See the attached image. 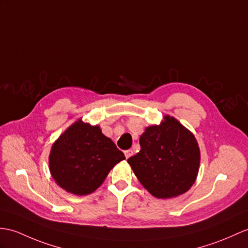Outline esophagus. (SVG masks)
I'll use <instances>...</instances> for the list:
<instances>
[{"instance_id":"esophagus-1","label":"esophagus","mask_w":248,"mask_h":248,"mask_svg":"<svg viewBox=\"0 0 248 248\" xmlns=\"http://www.w3.org/2000/svg\"><path fill=\"white\" fill-rule=\"evenodd\" d=\"M124 155H125L126 158H129V157L132 156V155H133V151H132L131 149H129V150H125L124 151Z\"/></svg>"}]
</instances>
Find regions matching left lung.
Returning a JSON list of instances; mask_svg holds the SVG:
<instances>
[{
  "label": "left lung",
  "mask_w": 248,
  "mask_h": 248,
  "mask_svg": "<svg viewBox=\"0 0 248 248\" xmlns=\"http://www.w3.org/2000/svg\"><path fill=\"white\" fill-rule=\"evenodd\" d=\"M140 151L128 159L138 181L157 199L185 193L197 178L200 149L192 133L173 117L149 126L140 138Z\"/></svg>",
  "instance_id": "8db88e82"
}]
</instances>
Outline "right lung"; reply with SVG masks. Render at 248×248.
<instances>
[{
	"instance_id": "add662e5",
	"label": "right lung",
	"mask_w": 248,
	"mask_h": 248,
	"mask_svg": "<svg viewBox=\"0 0 248 248\" xmlns=\"http://www.w3.org/2000/svg\"><path fill=\"white\" fill-rule=\"evenodd\" d=\"M124 158L99 126L78 120L51 147L49 170L61 188L85 195L94 192L113 167Z\"/></svg>"
}]
</instances>
